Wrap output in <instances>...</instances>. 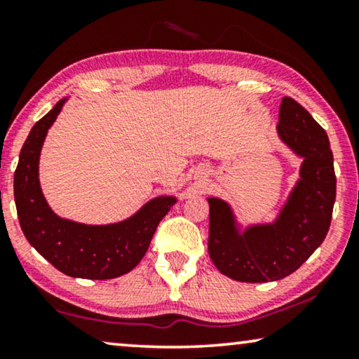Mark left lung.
<instances>
[{
  "label": "left lung",
  "instance_id": "1",
  "mask_svg": "<svg viewBox=\"0 0 359 359\" xmlns=\"http://www.w3.org/2000/svg\"><path fill=\"white\" fill-rule=\"evenodd\" d=\"M278 137L302 158L299 180L278 217L242 229L220 198L209 203V257L220 273L242 283L278 281L296 271L320 247L337 196L327 132L292 97L279 106Z\"/></svg>",
  "mask_w": 359,
  "mask_h": 359
}]
</instances>
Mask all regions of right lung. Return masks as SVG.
Masks as SVG:
<instances>
[{
	"label": "right lung",
	"mask_w": 359,
	"mask_h": 359,
	"mask_svg": "<svg viewBox=\"0 0 359 359\" xmlns=\"http://www.w3.org/2000/svg\"><path fill=\"white\" fill-rule=\"evenodd\" d=\"M63 97L36 122L24 142L14 171V201L19 224L27 242L72 278L112 279L134 269L149 250L160 220L176 203L175 196H158L142 205L129 219L116 224L88 225L63 219L50 209L39 181V158Z\"/></svg>",
	"instance_id": "add662e5"
}]
</instances>
